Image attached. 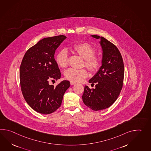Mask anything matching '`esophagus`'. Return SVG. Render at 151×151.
Segmentation results:
<instances>
[{
    "label": "esophagus",
    "instance_id": "1",
    "mask_svg": "<svg viewBox=\"0 0 151 151\" xmlns=\"http://www.w3.org/2000/svg\"><path fill=\"white\" fill-rule=\"evenodd\" d=\"M70 82L71 85H74L76 83V82H74V81H70Z\"/></svg>",
    "mask_w": 151,
    "mask_h": 151
}]
</instances>
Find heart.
<instances>
[{
    "mask_svg": "<svg viewBox=\"0 0 151 151\" xmlns=\"http://www.w3.org/2000/svg\"><path fill=\"white\" fill-rule=\"evenodd\" d=\"M73 50L80 57L84 59L83 65H85L91 72H95L99 69L101 65V58L95 54V49L91 44L87 42L76 44L72 47ZM55 61L58 67L65 68L68 64V55L67 50L63 49L57 52L55 56ZM88 76V72L86 69H77L69 68L65 71V78L69 80L81 82Z\"/></svg>",
    "mask_w": 151,
    "mask_h": 151,
    "instance_id": "b5f03b06",
    "label": "heart"
}]
</instances>
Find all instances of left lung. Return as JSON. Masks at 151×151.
I'll list each match as a JSON object with an SVG mask.
<instances>
[{
    "label": "left lung",
    "instance_id": "obj_1",
    "mask_svg": "<svg viewBox=\"0 0 151 151\" xmlns=\"http://www.w3.org/2000/svg\"><path fill=\"white\" fill-rule=\"evenodd\" d=\"M101 38L103 50L102 65L97 73L89 81L96 83L95 88L85 86L82 100L86 106L93 111L103 110L109 107L116 100L123 86L124 64L120 52L114 44L103 37Z\"/></svg>",
    "mask_w": 151,
    "mask_h": 151
}]
</instances>
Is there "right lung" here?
Listing matches in <instances>:
<instances>
[{"label":"right lung","mask_w":151,"mask_h":151,"mask_svg":"<svg viewBox=\"0 0 151 151\" xmlns=\"http://www.w3.org/2000/svg\"><path fill=\"white\" fill-rule=\"evenodd\" d=\"M66 38L60 35L41 40L27 50L20 64V88L24 98L34 111L41 114L56 111L70 85L66 80L56 86L49 84L50 81L57 80L61 76L54 55Z\"/></svg>","instance_id":"add662e5"}]
</instances>
